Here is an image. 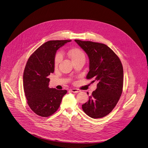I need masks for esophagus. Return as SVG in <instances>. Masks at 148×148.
Returning a JSON list of instances; mask_svg holds the SVG:
<instances>
[{
	"label": "esophagus",
	"mask_w": 148,
	"mask_h": 148,
	"mask_svg": "<svg viewBox=\"0 0 148 148\" xmlns=\"http://www.w3.org/2000/svg\"><path fill=\"white\" fill-rule=\"evenodd\" d=\"M70 91L73 92H78L81 91V90H79V89H77V88H71L70 90Z\"/></svg>",
	"instance_id": "obj_1"
}]
</instances>
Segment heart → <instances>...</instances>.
Here are the masks:
<instances>
[{
    "label": "heart",
    "instance_id": "1",
    "mask_svg": "<svg viewBox=\"0 0 148 148\" xmlns=\"http://www.w3.org/2000/svg\"><path fill=\"white\" fill-rule=\"evenodd\" d=\"M68 54L70 58L71 59L73 62L79 59L84 58V55L83 52L78 48H72L70 50H69L68 52ZM61 60V55L60 53H57L56 56L55 60H54V65L56 67L57 66Z\"/></svg>",
    "mask_w": 148,
    "mask_h": 148
}]
</instances>
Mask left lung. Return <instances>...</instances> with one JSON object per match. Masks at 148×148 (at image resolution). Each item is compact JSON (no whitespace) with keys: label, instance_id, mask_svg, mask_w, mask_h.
I'll return each mask as SVG.
<instances>
[{"label":"left lung","instance_id":"1","mask_svg":"<svg viewBox=\"0 0 148 148\" xmlns=\"http://www.w3.org/2000/svg\"><path fill=\"white\" fill-rule=\"evenodd\" d=\"M87 54L89 71L87 79L97 82V88L82 105L83 111L93 119L103 117L114 108L122 93L123 69L119 58L104 44L75 39ZM88 95V92H87Z\"/></svg>","mask_w":148,"mask_h":148}]
</instances>
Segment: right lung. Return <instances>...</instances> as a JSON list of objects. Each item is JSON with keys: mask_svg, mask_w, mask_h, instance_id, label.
Instances as JSON below:
<instances>
[{"mask_svg": "<svg viewBox=\"0 0 148 148\" xmlns=\"http://www.w3.org/2000/svg\"><path fill=\"white\" fill-rule=\"evenodd\" d=\"M69 40L49 41L40 46L29 58L25 66L23 89L28 104L37 115L47 117L59 108L66 90L49 87L48 75L54 72L57 51Z\"/></svg>", "mask_w": 148, "mask_h": 148, "instance_id": "obj_1", "label": "right lung"}]
</instances>
